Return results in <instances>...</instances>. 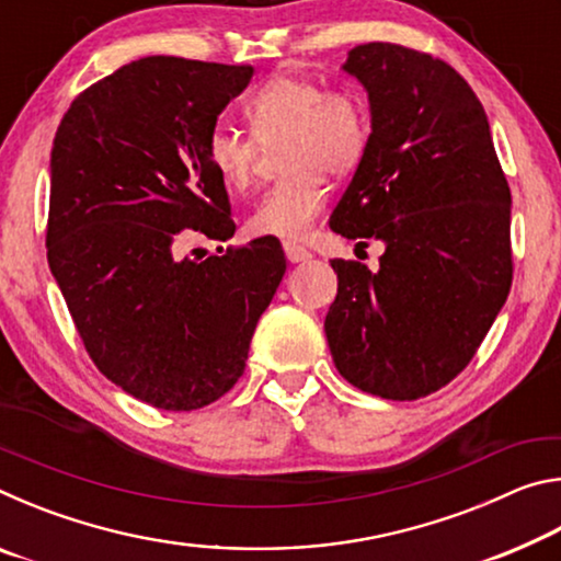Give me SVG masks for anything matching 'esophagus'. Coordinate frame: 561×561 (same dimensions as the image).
I'll return each instance as SVG.
<instances>
[{"label": "esophagus", "instance_id": "esophagus-1", "mask_svg": "<svg viewBox=\"0 0 561 561\" xmlns=\"http://www.w3.org/2000/svg\"><path fill=\"white\" fill-rule=\"evenodd\" d=\"M284 254H287L289 262H307L311 257L307 247H301L297 242H284Z\"/></svg>", "mask_w": 561, "mask_h": 561}]
</instances>
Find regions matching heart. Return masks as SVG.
I'll use <instances>...</instances> for the list:
<instances>
[{
  "label": "heart",
  "instance_id": "1",
  "mask_svg": "<svg viewBox=\"0 0 561 561\" xmlns=\"http://www.w3.org/2000/svg\"><path fill=\"white\" fill-rule=\"evenodd\" d=\"M252 133L217 126L207 138V160L227 187H250L262 146H279L287 170L250 215L254 234L301 240L329 201L324 173L346 175L366 156L371 116L356 89L301 76H279L247 101Z\"/></svg>",
  "mask_w": 561,
  "mask_h": 561
}]
</instances>
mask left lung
<instances>
[{
    "label": "left lung",
    "instance_id": "8db88e82",
    "mask_svg": "<svg viewBox=\"0 0 561 561\" xmlns=\"http://www.w3.org/2000/svg\"><path fill=\"white\" fill-rule=\"evenodd\" d=\"M344 71L368 91L371 138L329 227L386 252L378 272L331 260L324 331L348 383L415 401L470 364L507 299L510 185L485 108L453 66L371 42Z\"/></svg>",
    "mask_w": 561,
    "mask_h": 561
}]
</instances>
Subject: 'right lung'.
<instances>
[{"label": "right lung", "mask_w": 561, "mask_h": 561, "mask_svg": "<svg viewBox=\"0 0 561 561\" xmlns=\"http://www.w3.org/2000/svg\"><path fill=\"white\" fill-rule=\"evenodd\" d=\"M252 73L146 56L79 93L56 128L51 274L99 371L163 411L230 391L287 272L270 234L203 262L173 252L185 230L217 242L234 234L207 138Z\"/></svg>", "instance_id": "add662e5"}]
</instances>
